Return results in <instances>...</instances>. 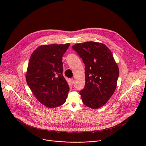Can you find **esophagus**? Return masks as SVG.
Masks as SVG:
<instances>
[{
    "label": "esophagus",
    "mask_w": 146,
    "mask_h": 146,
    "mask_svg": "<svg viewBox=\"0 0 146 146\" xmlns=\"http://www.w3.org/2000/svg\"><path fill=\"white\" fill-rule=\"evenodd\" d=\"M70 83L72 84H73V83H74V79L73 78H70Z\"/></svg>",
    "instance_id": "1"
}]
</instances>
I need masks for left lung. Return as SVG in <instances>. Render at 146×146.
Returning a JSON list of instances; mask_svg holds the SVG:
<instances>
[{"instance_id":"8db88e82","label":"left lung","mask_w":146,"mask_h":146,"mask_svg":"<svg viewBox=\"0 0 146 146\" xmlns=\"http://www.w3.org/2000/svg\"><path fill=\"white\" fill-rule=\"evenodd\" d=\"M72 48L85 65L86 84L80 91L84 105L92 109L103 106L114 94L119 69L111 51L102 43L87 41Z\"/></svg>"}]
</instances>
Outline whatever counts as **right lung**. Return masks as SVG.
<instances>
[{"label":"right lung","instance_id":"1","mask_svg":"<svg viewBox=\"0 0 146 146\" xmlns=\"http://www.w3.org/2000/svg\"><path fill=\"white\" fill-rule=\"evenodd\" d=\"M70 46H41L31 55L26 75L27 84L43 105L53 108L66 102L69 87L63 76L62 56Z\"/></svg>","mask_w":146,"mask_h":146}]
</instances>
